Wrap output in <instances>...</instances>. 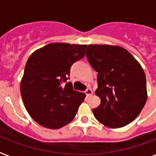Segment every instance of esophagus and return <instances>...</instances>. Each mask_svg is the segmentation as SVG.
Wrapping results in <instances>:
<instances>
[{
	"label": "esophagus",
	"instance_id": "obj_1",
	"mask_svg": "<svg viewBox=\"0 0 156 156\" xmlns=\"http://www.w3.org/2000/svg\"><path fill=\"white\" fill-rule=\"evenodd\" d=\"M85 94L87 95V96H90V95L93 94L92 90H91V89H90V88H88L87 90H85Z\"/></svg>",
	"mask_w": 156,
	"mask_h": 156
}]
</instances>
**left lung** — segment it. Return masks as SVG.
Returning <instances> with one entry per match:
<instances>
[{
	"mask_svg": "<svg viewBox=\"0 0 156 156\" xmlns=\"http://www.w3.org/2000/svg\"><path fill=\"white\" fill-rule=\"evenodd\" d=\"M88 61L96 72L100 106L93 114L109 128H121L133 121L147 99L146 75L143 67L122 47L89 44Z\"/></svg>",
	"mask_w": 156,
	"mask_h": 156,
	"instance_id": "left-lung-1",
	"label": "left lung"
}]
</instances>
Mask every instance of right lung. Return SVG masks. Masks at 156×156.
<instances>
[{
	"label": "right lung",
	"mask_w": 156,
	"mask_h": 156,
	"mask_svg": "<svg viewBox=\"0 0 156 156\" xmlns=\"http://www.w3.org/2000/svg\"><path fill=\"white\" fill-rule=\"evenodd\" d=\"M86 44L51 43L28 58L20 91L28 113L45 128H61L73 121L86 95L67 80L70 67L85 56Z\"/></svg>",
	"instance_id": "1"
}]
</instances>
